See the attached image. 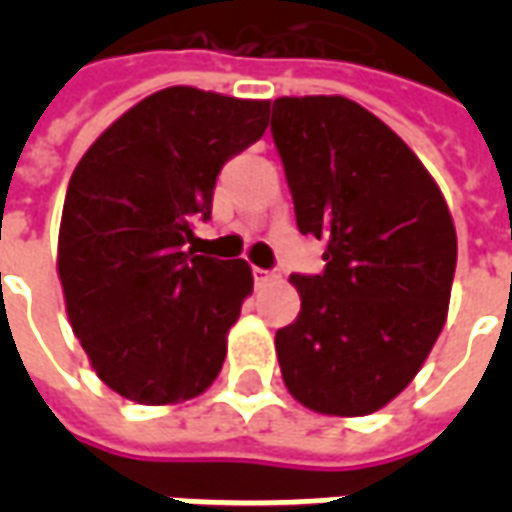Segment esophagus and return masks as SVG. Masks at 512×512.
Masks as SVG:
<instances>
[{
  "label": "esophagus",
  "instance_id": "34e87169",
  "mask_svg": "<svg viewBox=\"0 0 512 512\" xmlns=\"http://www.w3.org/2000/svg\"><path fill=\"white\" fill-rule=\"evenodd\" d=\"M252 277H255V285L260 288V285L271 282V279H274V274H271V271H266V268H252Z\"/></svg>",
  "mask_w": 512,
  "mask_h": 512
}]
</instances>
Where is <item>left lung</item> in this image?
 <instances>
[{"instance_id":"8db88e82","label":"left lung","mask_w":512,"mask_h":512,"mask_svg":"<svg viewBox=\"0 0 512 512\" xmlns=\"http://www.w3.org/2000/svg\"><path fill=\"white\" fill-rule=\"evenodd\" d=\"M271 131L301 235L326 268L293 274L301 312L277 332L282 381L301 406L365 417L406 389L439 340L458 238L417 153L343 95L277 98Z\"/></svg>"}]
</instances>
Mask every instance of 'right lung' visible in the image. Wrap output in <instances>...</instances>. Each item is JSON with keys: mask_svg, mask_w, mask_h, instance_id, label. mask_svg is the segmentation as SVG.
<instances>
[{"mask_svg": "<svg viewBox=\"0 0 512 512\" xmlns=\"http://www.w3.org/2000/svg\"><path fill=\"white\" fill-rule=\"evenodd\" d=\"M271 101L167 87L95 139L62 205L57 274L84 354L112 392L139 406L202 395L252 293L246 260L197 255L227 158L268 128Z\"/></svg>", "mask_w": 512, "mask_h": 512, "instance_id": "1", "label": "right lung"}]
</instances>
